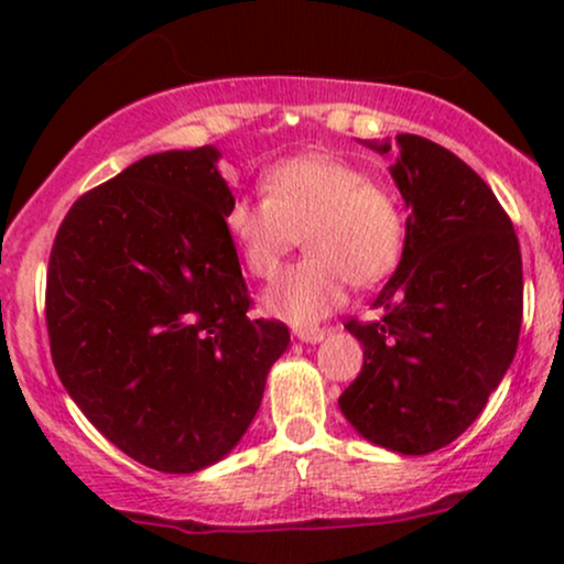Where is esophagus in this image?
<instances>
[{"label":"esophagus","instance_id":"1","mask_svg":"<svg viewBox=\"0 0 564 564\" xmlns=\"http://www.w3.org/2000/svg\"><path fill=\"white\" fill-rule=\"evenodd\" d=\"M294 336L300 341H321L323 336H326V328H318V326H300L294 328Z\"/></svg>","mask_w":564,"mask_h":564}]
</instances>
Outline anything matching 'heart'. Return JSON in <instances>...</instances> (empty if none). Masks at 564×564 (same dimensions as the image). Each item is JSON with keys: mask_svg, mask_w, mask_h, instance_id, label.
<instances>
[{"mask_svg": "<svg viewBox=\"0 0 564 564\" xmlns=\"http://www.w3.org/2000/svg\"><path fill=\"white\" fill-rule=\"evenodd\" d=\"M262 191L264 196L230 198L225 230L254 278H273L302 232L307 257L264 291V310L275 318L318 323L345 302L349 281L379 283L403 257V200L358 164L304 153L270 166Z\"/></svg>", "mask_w": 564, "mask_h": 564, "instance_id": "1", "label": "heart"}]
</instances>
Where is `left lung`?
<instances>
[{
  "instance_id": "left-lung-1",
  "label": "left lung",
  "mask_w": 564,
  "mask_h": 564,
  "mask_svg": "<svg viewBox=\"0 0 564 564\" xmlns=\"http://www.w3.org/2000/svg\"><path fill=\"white\" fill-rule=\"evenodd\" d=\"M394 153L408 236L398 270L373 307L347 321L364 368L339 408L366 440L405 456L448 445L475 422L517 352L522 257L488 183L456 153L419 134L366 142Z\"/></svg>"
}]
</instances>
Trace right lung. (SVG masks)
I'll list each match as a JSON object with an SVG mask.
<instances>
[{"label": "right lung", "mask_w": 564, "mask_h": 564, "mask_svg": "<svg viewBox=\"0 0 564 564\" xmlns=\"http://www.w3.org/2000/svg\"><path fill=\"white\" fill-rule=\"evenodd\" d=\"M219 151L153 153L74 200L47 268L50 352L84 416L145 467L191 475L236 448L289 347L249 318Z\"/></svg>", "instance_id": "obj_1"}]
</instances>
